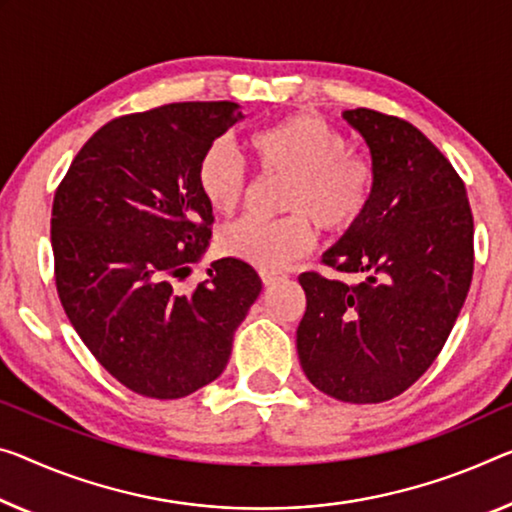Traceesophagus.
<instances>
[{"label":"esophagus","instance_id":"34e87169","mask_svg":"<svg viewBox=\"0 0 512 512\" xmlns=\"http://www.w3.org/2000/svg\"><path fill=\"white\" fill-rule=\"evenodd\" d=\"M261 279H263L265 286H272V283L286 279V274H283V272H274V270H261Z\"/></svg>","mask_w":512,"mask_h":512}]
</instances>
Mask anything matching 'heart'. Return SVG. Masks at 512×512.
Returning <instances> with one entry per match:
<instances>
[{
  "label": "heart",
  "instance_id": "heart-1",
  "mask_svg": "<svg viewBox=\"0 0 512 512\" xmlns=\"http://www.w3.org/2000/svg\"><path fill=\"white\" fill-rule=\"evenodd\" d=\"M249 148L263 174L288 176L281 196V208L288 215L242 217L224 226L217 242L226 256L261 270H281L311 247L312 218L322 231L338 233L357 224L371 203L373 164L350 151L343 132L320 116H288L254 132ZM196 185L219 215L238 208L247 187V169L229 139L219 137L201 153Z\"/></svg>",
  "mask_w": 512,
  "mask_h": 512
}]
</instances>
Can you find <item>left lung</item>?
Here are the masks:
<instances>
[{
	"mask_svg": "<svg viewBox=\"0 0 512 512\" xmlns=\"http://www.w3.org/2000/svg\"><path fill=\"white\" fill-rule=\"evenodd\" d=\"M343 119L371 148L375 187L322 263L366 279L300 274L297 355L327 396L384 403L428 371L451 334L474 274V217L458 171L419 128L366 107Z\"/></svg>",
	"mask_w": 512,
	"mask_h": 512,
	"instance_id": "1",
	"label": "left lung"
}]
</instances>
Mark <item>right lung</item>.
<instances>
[{
  "label": "right lung",
  "instance_id": "right-lung-1",
  "mask_svg": "<svg viewBox=\"0 0 512 512\" xmlns=\"http://www.w3.org/2000/svg\"><path fill=\"white\" fill-rule=\"evenodd\" d=\"M240 119L229 100L119 116L86 141L54 194L61 306L100 366L139 396L174 400L217 380L263 288L238 258L212 263L190 293L176 288L215 222L196 164Z\"/></svg>",
  "mask_w": 512,
  "mask_h": 512
}]
</instances>
